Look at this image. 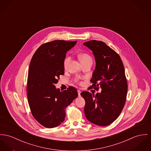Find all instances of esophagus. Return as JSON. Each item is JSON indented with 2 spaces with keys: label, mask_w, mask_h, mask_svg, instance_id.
<instances>
[{
  "label": "esophagus",
  "mask_w": 151,
  "mask_h": 151,
  "mask_svg": "<svg viewBox=\"0 0 151 151\" xmlns=\"http://www.w3.org/2000/svg\"><path fill=\"white\" fill-rule=\"evenodd\" d=\"M78 96H81V91L79 90H78Z\"/></svg>",
  "instance_id": "obj_1"
}]
</instances>
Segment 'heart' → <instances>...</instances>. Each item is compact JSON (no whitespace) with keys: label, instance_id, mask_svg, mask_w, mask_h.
Listing matches in <instances>:
<instances>
[{"label":"heart","instance_id":"1","mask_svg":"<svg viewBox=\"0 0 151 151\" xmlns=\"http://www.w3.org/2000/svg\"><path fill=\"white\" fill-rule=\"evenodd\" d=\"M79 58L80 60L81 61H83L84 60H91V58H90V56L86 54V53H81L79 55ZM70 61V57H67L66 58H65L64 61V66L65 68H67L68 65V64Z\"/></svg>","mask_w":151,"mask_h":151}]
</instances>
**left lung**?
<instances>
[{
	"mask_svg": "<svg viewBox=\"0 0 151 151\" xmlns=\"http://www.w3.org/2000/svg\"><path fill=\"white\" fill-rule=\"evenodd\" d=\"M83 45L93 52L96 63L91 87L101 88V93L95 95L81 93L86 102L85 116L93 124L107 126L118 117L125 104L128 85L124 67L119 56L104 42L91 40Z\"/></svg>",
	"mask_w": 151,
	"mask_h": 151,
	"instance_id": "1",
	"label": "left lung"
}]
</instances>
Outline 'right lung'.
Masks as SVG:
<instances>
[{
    "label": "right lung",
    "mask_w": 151,
    "mask_h": 151,
    "mask_svg": "<svg viewBox=\"0 0 151 151\" xmlns=\"http://www.w3.org/2000/svg\"><path fill=\"white\" fill-rule=\"evenodd\" d=\"M77 41L55 40L39 47L31 60L27 78V99L32 115L42 126L56 127L64 121L65 109L78 96L69 87L60 91L55 84L64 74V61L67 51Z\"/></svg>",
    "instance_id": "right-lung-1"
}]
</instances>
